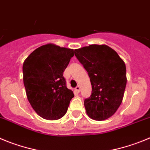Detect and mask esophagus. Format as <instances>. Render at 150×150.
<instances>
[{
  "instance_id": "1",
  "label": "esophagus",
  "mask_w": 150,
  "mask_h": 150,
  "mask_svg": "<svg viewBox=\"0 0 150 150\" xmlns=\"http://www.w3.org/2000/svg\"><path fill=\"white\" fill-rule=\"evenodd\" d=\"M80 90H81L80 86H77V87H75V91H76L77 93H79V92H80Z\"/></svg>"
}]
</instances>
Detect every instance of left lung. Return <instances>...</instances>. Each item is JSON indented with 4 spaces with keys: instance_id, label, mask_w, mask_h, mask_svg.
<instances>
[{
    "instance_id": "1",
    "label": "left lung",
    "mask_w": 150,
    "mask_h": 150,
    "mask_svg": "<svg viewBox=\"0 0 150 150\" xmlns=\"http://www.w3.org/2000/svg\"><path fill=\"white\" fill-rule=\"evenodd\" d=\"M75 55L88 72L92 94L84 100L87 114L102 121L114 115L123 98L127 78L122 59L106 45H90L75 50Z\"/></svg>"
}]
</instances>
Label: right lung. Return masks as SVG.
Segmentation results:
<instances>
[{"label":"right lung","mask_w":150,"mask_h":150,"mask_svg":"<svg viewBox=\"0 0 150 150\" xmlns=\"http://www.w3.org/2000/svg\"><path fill=\"white\" fill-rule=\"evenodd\" d=\"M73 56V49L49 43L35 49L23 63L27 98L42 118L56 120L67 113L74 94L63 73Z\"/></svg>","instance_id":"right-lung-1"}]
</instances>
